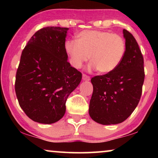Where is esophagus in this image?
Listing matches in <instances>:
<instances>
[{
	"label": "esophagus",
	"instance_id": "esophagus-1",
	"mask_svg": "<svg viewBox=\"0 0 158 158\" xmlns=\"http://www.w3.org/2000/svg\"><path fill=\"white\" fill-rule=\"evenodd\" d=\"M83 81H89L90 80V77L89 76H88V75H85V74H83Z\"/></svg>",
	"mask_w": 158,
	"mask_h": 158
}]
</instances>
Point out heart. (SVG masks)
I'll return each instance as SVG.
<instances>
[{
	"label": "heart",
	"instance_id": "heart-1",
	"mask_svg": "<svg viewBox=\"0 0 158 158\" xmlns=\"http://www.w3.org/2000/svg\"><path fill=\"white\" fill-rule=\"evenodd\" d=\"M64 47L74 68H81L89 56L91 63L88 69H97L101 73L117 68L126 52V42L122 36L97 30L80 32L75 40H66Z\"/></svg>",
	"mask_w": 158,
	"mask_h": 158
}]
</instances>
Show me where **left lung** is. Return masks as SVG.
Returning a JSON list of instances; mask_svg holds the SVG:
<instances>
[{"label": "left lung", "instance_id": "obj_1", "mask_svg": "<svg viewBox=\"0 0 158 158\" xmlns=\"http://www.w3.org/2000/svg\"><path fill=\"white\" fill-rule=\"evenodd\" d=\"M126 52L111 73L92 77L94 91L89 115L98 124H117L127 119L139 103L144 80V60L132 34L123 29Z\"/></svg>", "mask_w": 158, "mask_h": 158}]
</instances>
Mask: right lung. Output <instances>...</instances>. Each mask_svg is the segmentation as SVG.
I'll return each instance as SVG.
<instances>
[{"label":"right lung","instance_id":"obj_1","mask_svg":"<svg viewBox=\"0 0 158 158\" xmlns=\"http://www.w3.org/2000/svg\"><path fill=\"white\" fill-rule=\"evenodd\" d=\"M68 28L49 27L36 32L23 49L15 90L28 117L50 124L63 117L65 103L82 74L68 62L64 42Z\"/></svg>","mask_w":158,"mask_h":158}]
</instances>
